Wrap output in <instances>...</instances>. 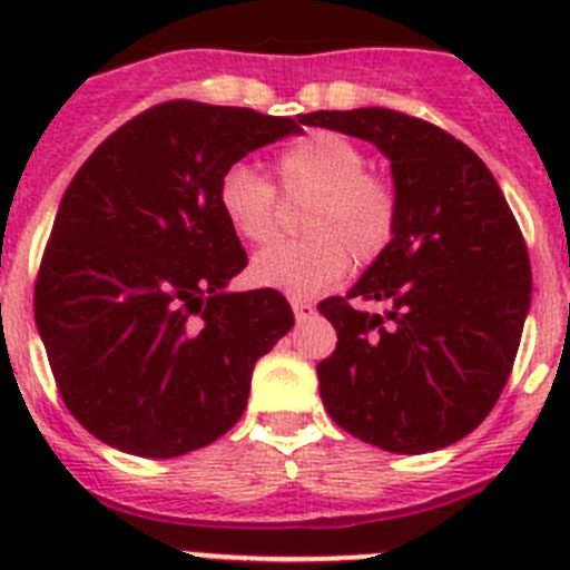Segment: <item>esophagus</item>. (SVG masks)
Instances as JSON below:
<instances>
[{"label":"esophagus","instance_id":"1","mask_svg":"<svg viewBox=\"0 0 570 570\" xmlns=\"http://www.w3.org/2000/svg\"><path fill=\"white\" fill-rule=\"evenodd\" d=\"M291 308H294L296 322L308 320V316L314 314V305H311V302H305V299H294V302H291Z\"/></svg>","mask_w":570,"mask_h":570}]
</instances>
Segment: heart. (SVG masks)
Segmentation results:
<instances>
[{"label":"heart","instance_id":"heart-1","mask_svg":"<svg viewBox=\"0 0 570 570\" xmlns=\"http://www.w3.org/2000/svg\"><path fill=\"white\" fill-rule=\"evenodd\" d=\"M276 179L288 199H311L296 245H279L250 262L259 288L305 299L331 288L351 268L380 259L396 236L400 199L391 183L367 170L365 150L334 130L299 136L276 156ZM216 208L236 239L265 248L279 236L276 188L250 168L234 163L216 183Z\"/></svg>","mask_w":570,"mask_h":570}]
</instances>
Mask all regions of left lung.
<instances>
[{
	"mask_svg": "<svg viewBox=\"0 0 570 570\" xmlns=\"http://www.w3.org/2000/svg\"><path fill=\"white\" fill-rule=\"evenodd\" d=\"M308 125L391 159L400 225L347 296L320 302L336 351L316 365L325 411L391 454L462 440L500 400L531 308L522 230L480 156L436 125L387 108L316 110ZM351 298L387 301L386 316Z\"/></svg>",
	"mask_w": 570,
	"mask_h": 570,
	"instance_id": "8db88e82",
	"label": "left lung"
}]
</instances>
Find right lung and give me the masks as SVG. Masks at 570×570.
Masks as SVG:
<instances>
[{
	"label": "right lung",
	"instance_id": "right-lung-1",
	"mask_svg": "<svg viewBox=\"0 0 570 570\" xmlns=\"http://www.w3.org/2000/svg\"><path fill=\"white\" fill-rule=\"evenodd\" d=\"M299 125L174 99L110 134L70 179L33 314L65 405L105 445L168 460L242 416L256 360L294 328V311L274 288L225 291L248 254L216 183Z\"/></svg>",
	"mask_w": 570,
	"mask_h": 570
}]
</instances>
